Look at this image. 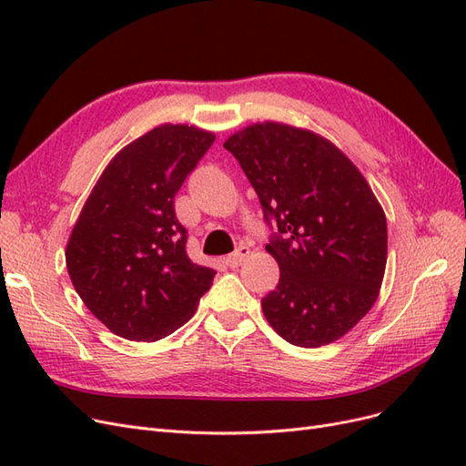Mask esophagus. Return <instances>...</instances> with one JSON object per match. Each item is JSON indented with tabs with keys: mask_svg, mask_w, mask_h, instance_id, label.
I'll list each match as a JSON object with an SVG mask.
<instances>
[{
	"mask_svg": "<svg viewBox=\"0 0 466 466\" xmlns=\"http://www.w3.org/2000/svg\"><path fill=\"white\" fill-rule=\"evenodd\" d=\"M248 247H238L235 252H231V255H228L223 258V262L228 264L229 268H237V266H241L243 262H245V258L248 257Z\"/></svg>",
	"mask_w": 466,
	"mask_h": 466,
	"instance_id": "1",
	"label": "esophagus"
}]
</instances>
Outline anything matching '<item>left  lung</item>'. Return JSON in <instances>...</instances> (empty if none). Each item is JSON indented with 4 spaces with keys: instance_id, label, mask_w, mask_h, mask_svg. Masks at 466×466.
<instances>
[{
    "instance_id": "left-lung-1",
    "label": "left lung",
    "mask_w": 466,
    "mask_h": 466,
    "mask_svg": "<svg viewBox=\"0 0 466 466\" xmlns=\"http://www.w3.org/2000/svg\"><path fill=\"white\" fill-rule=\"evenodd\" d=\"M270 229L279 281L262 298L270 327L293 346L319 348L368 315L387 264V219L346 155L313 132L264 122L231 136Z\"/></svg>"
}]
</instances>
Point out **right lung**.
I'll use <instances>...</instances> for the list:
<instances>
[{"instance_id":"right-lung-1","label":"right lung","mask_w":466,"mask_h":466,"mask_svg":"<svg viewBox=\"0 0 466 466\" xmlns=\"http://www.w3.org/2000/svg\"><path fill=\"white\" fill-rule=\"evenodd\" d=\"M216 136L165 124L108 163L66 248L89 311L126 340L155 342L188 322L216 270L187 255L175 196Z\"/></svg>"}]
</instances>
